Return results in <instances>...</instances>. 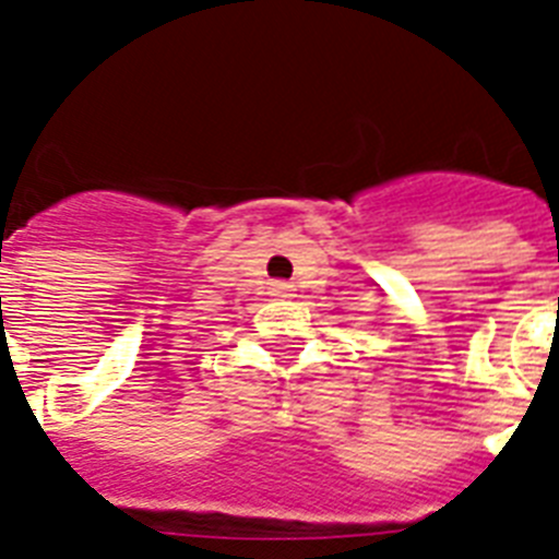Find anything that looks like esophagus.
<instances>
[{
    "label": "esophagus",
    "mask_w": 559,
    "mask_h": 559,
    "mask_svg": "<svg viewBox=\"0 0 559 559\" xmlns=\"http://www.w3.org/2000/svg\"><path fill=\"white\" fill-rule=\"evenodd\" d=\"M269 294H271V297H276V299H288V297H294V285H290V283H271Z\"/></svg>",
    "instance_id": "obj_1"
}]
</instances>
